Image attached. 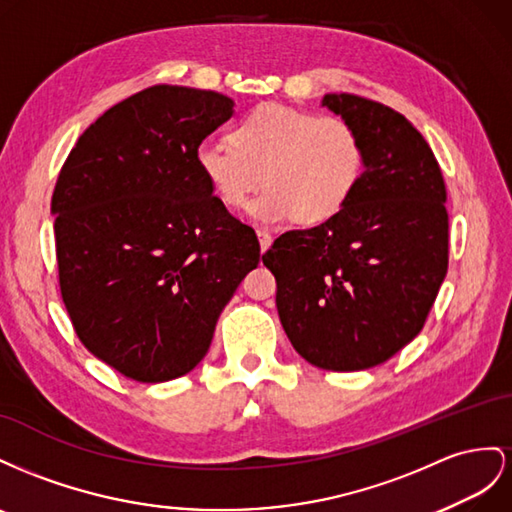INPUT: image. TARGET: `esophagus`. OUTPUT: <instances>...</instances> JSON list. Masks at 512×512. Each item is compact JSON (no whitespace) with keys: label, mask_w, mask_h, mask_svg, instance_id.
Returning a JSON list of instances; mask_svg holds the SVG:
<instances>
[{"label":"esophagus","mask_w":512,"mask_h":512,"mask_svg":"<svg viewBox=\"0 0 512 512\" xmlns=\"http://www.w3.org/2000/svg\"><path fill=\"white\" fill-rule=\"evenodd\" d=\"M257 238H259V246H261V251H268L270 248V244H272V236L270 233L266 231V229H257Z\"/></svg>","instance_id":"obj_1"}]
</instances>
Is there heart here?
Returning a JSON list of instances; mask_svg holds the SVG:
<instances>
[{
	"instance_id": "obj_1",
	"label": "heart",
	"mask_w": 512,
	"mask_h": 512,
	"mask_svg": "<svg viewBox=\"0 0 512 512\" xmlns=\"http://www.w3.org/2000/svg\"><path fill=\"white\" fill-rule=\"evenodd\" d=\"M197 167L227 208L251 206L261 223L294 216L300 225L326 223L352 199L364 173V143L341 115L261 105L236 124L231 141H203Z\"/></svg>"
}]
</instances>
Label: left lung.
<instances>
[{
    "mask_svg": "<svg viewBox=\"0 0 512 512\" xmlns=\"http://www.w3.org/2000/svg\"><path fill=\"white\" fill-rule=\"evenodd\" d=\"M321 105L352 122L364 173L330 221L285 231L264 266L296 352L326 371L382 364L422 330L448 270L442 169L405 115L356 94Z\"/></svg>",
    "mask_w": 512,
    "mask_h": 512,
    "instance_id": "1",
    "label": "left lung"
}]
</instances>
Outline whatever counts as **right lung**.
Returning <instances> with one entry per match:
<instances>
[{"label":"right lung","instance_id":"obj_1","mask_svg":"<svg viewBox=\"0 0 512 512\" xmlns=\"http://www.w3.org/2000/svg\"><path fill=\"white\" fill-rule=\"evenodd\" d=\"M231 113L223 94L148 87L102 113L57 178L55 255L72 328L135 382L193 371L259 264L255 229L197 167L201 141Z\"/></svg>","mask_w":512,"mask_h":512}]
</instances>
